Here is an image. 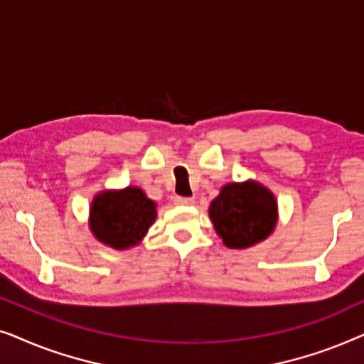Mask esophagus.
Wrapping results in <instances>:
<instances>
[{
    "label": "esophagus",
    "instance_id": "34e87169",
    "mask_svg": "<svg viewBox=\"0 0 364 364\" xmlns=\"http://www.w3.org/2000/svg\"><path fill=\"white\" fill-rule=\"evenodd\" d=\"M196 202L192 197H181V196H176L173 197V203H177V205H192V203Z\"/></svg>",
    "mask_w": 364,
    "mask_h": 364
}]
</instances>
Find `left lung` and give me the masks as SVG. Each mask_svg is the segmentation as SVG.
Returning a JSON list of instances; mask_svg holds the SVG:
<instances>
[{"label":"left lung","instance_id":"left-lung-1","mask_svg":"<svg viewBox=\"0 0 364 364\" xmlns=\"http://www.w3.org/2000/svg\"><path fill=\"white\" fill-rule=\"evenodd\" d=\"M213 228L230 248H247L270 235L277 223V200L257 182L228 183L210 203Z\"/></svg>","mask_w":364,"mask_h":364}]
</instances>
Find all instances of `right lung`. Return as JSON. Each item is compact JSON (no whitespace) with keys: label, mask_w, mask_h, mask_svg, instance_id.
Here are the masks:
<instances>
[{"label":"right lung","mask_w":364,"mask_h":364,"mask_svg":"<svg viewBox=\"0 0 364 364\" xmlns=\"http://www.w3.org/2000/svg\"><path fill=\"white\" fill-rule=\"evenodd\" d=\"M156 215V203L141 188L102 192L92 202L91 230L97 240L122 250L141 242Z\"/></svg>","instance_id":"add662e5"}]
</instances>
